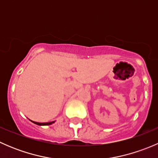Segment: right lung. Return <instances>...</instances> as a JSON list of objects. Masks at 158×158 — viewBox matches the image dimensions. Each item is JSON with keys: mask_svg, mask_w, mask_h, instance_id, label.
<instances>
[{"mask_svg": "<svg viewBox=\"0 0 158 158\" xmlns=\"http://www.w3.org/2000/svg\"><path fill=\"white\" fill-rule=\"evenodd\" d=\"M32 122H33L34 124H36V125H52V123H54L55 122H45V123H40V122H33V121H31Z\"/></svg>", "mask_w": 158, "mask_h": 158, "instance_id": "right-lung-1", "label": "right lung"}]
</instances>
